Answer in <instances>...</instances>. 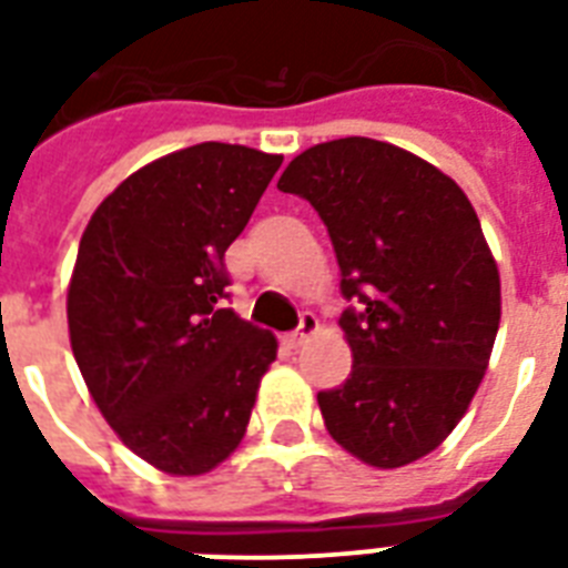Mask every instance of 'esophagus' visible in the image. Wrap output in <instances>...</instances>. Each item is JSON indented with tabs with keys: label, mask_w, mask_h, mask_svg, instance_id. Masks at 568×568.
<instances>
[{
	"label": "esophagus",
	"mask_w": 568,
	"mask_h": 568,
	"mask_svg": "<svg viewBox=\"0 0 568 568\" xmlns=\"http://www.w3.org/2000/svg\"><path fill=\"white\" fill-rule=\"evenodd\" d=\"M316 332V316L311 314V311H305V314L298 316V328L293 334H287V337H284V346H287V349H298V346L305 344L307 337H311V334Z\"/></svg>",
	"instance_id": "esophagus-1"
}]
</instances>
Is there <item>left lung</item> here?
Segmentation results:
<instances>
[{
	"label": "left lung",
	"mask_w": 568,
	"mask_h": 568,
	"mask_svg": "<svg viewBox=\"0 0 568 568\" xmlns=\"http://www.w3.org/2000/svg\"><path fill=\"white\" fill-rule=\"evenodd\" d=\"M332 236L353 373L320 390L325 429L373 468L435 450L489 364L500 278L471 201L415 153L376 139L307 148L278 180Z\"/></svg>",
	"instance_id": "1"
}]
</instances>
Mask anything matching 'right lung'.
Returning a JSON list of instances; mask_svg holds the SVG:
<instances>
[{
	"label": "right lung",
	"instance_id": "1",
	"mask_svg": "<svg viewBox=\"0 0 568 568\" xmlns=\"http://www.w3.org/2000/svg\"><path fill=\"white\" fill-rule=\"evenodd\" d=\"M284 156L204 142L97 206L68 290L70 346L97 408L144 463L206 474L243 442L275 334L224 307V252Z\"/></svg>",
	"mask_w": 568,
	"mask_h": 568
}]
</instances>
